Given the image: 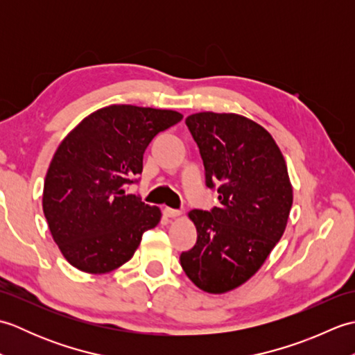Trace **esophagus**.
Here are the masks:
<instances>
[{"instance_id":"34e87169","label":"esophagus","mask_w":355,"mask_h":355,"mask_svg":"<svg viewBox=\"0 0 355 355\" xmlns=\"http://www.w3.org/2000/svg\"><path fill=\"white\" fill-rule=\"evenodd\" d=\"M163 215L168 216V218H177V216L182 215V212H180V210H177V209L164 207V209H163Z\"/></svg>"}]
</instances>
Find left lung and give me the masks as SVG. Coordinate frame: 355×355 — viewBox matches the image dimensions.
<instances>
[{"mask_svg": "<svg viewBox=\"0 0 355 355\" xmlns=\"http://www.w3.org/2000/svg\"><path fill=\"white\" fill-rule=\"evenodd\" d=\"M186 125L220 206L191 210L197 243L180 263L198 288L225 293L248 281L284 235L293 205L288 171L273 137L253 120L207 111Z\"/></svg>", "mask_w": 355, "mask_h": 355, "instance_id": "left-lung-1", "label": "left lung"}]
</instances>
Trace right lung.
I'll return each instance as SVG.
<instances>
[{
	"instance_id": "add662e5",
	"label": "right lung",
	"mask_w": 355,
	"mask_h": 355,
	"mask_svg": "<svg viewBox=\"0 0 355 355\" xmlns=\"http://www.w3.org/2000/svg\"><path fill=\"white\" fill-rule=\"evenodd\" d=\"M177 111L111 105L85 117L53 155L42 209L51 236L73 267L108 273L132 258L162 212L135 195L143 154L158 132L177 125Z\"/></svg>"
}]
</instances>
